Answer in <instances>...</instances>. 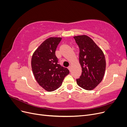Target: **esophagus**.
Returning <instances> with one entry per match:
<instances>
[{"instance_id": "34e87169", "label": "esophagus", "mask_w": 127, "mask_h": 127, "mask_svg": "<svg viewBox=\"0 0 127 127\" xmlns=\"http://www.w3.org/2000/svg\"><path fill=\"white\" fill-rule=\"evenodd\" d=\"M68 69H69L70 71H71V66H69V67H68Z\"/></svg>"}]
</instances>
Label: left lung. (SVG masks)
<instances>
[{
  "label": "left lung",
  "mask_w": 127,
  "mask_h": 127,
  "mask_svg": "<svg viewBox=\"0 0 127 127\" xmlns=\"http://www.w3.org/2000/svg\"><path fill=\"white\" fill-rule=\"evenodd\" d=\"M74 38L79 48V60L82 68L81 76L76 79L77 84L86 90H92L101 82L104 75V55L89 36L83 35Z\"/></svg>",
  "instance_id": "1"
}]
</instances>
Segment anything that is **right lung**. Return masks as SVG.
Returning <instances> with one entry per match:
<instances>
[{"label":"right lung","instance_id":"1","mask_svg":"<svg viewBox=\"0 0 127 127\" xmlns=\"http://www.w3.org/2000/svg\"><path fill=\"white\" fill-rule=\"evenodd\" d=\"M62 38L51 37L45 40L34 52L31 66L38 84L48 92L56 90L62 85L69 70L58 64L55 52Z\"/></svg>","mask_w":127,"mask_h":127}]
</instances>
